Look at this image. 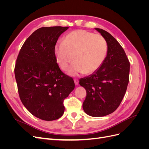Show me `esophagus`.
<instances>
[{
  "mask_svg": "<svg viewBox=\"0 0 149 149\" xmlns=\"http://www.w3.org/2000/svg\"><path fill=\"white\" fill-rule=\"evenodd\" d=\"M74 84H75V85H78V83H79L78 79H74Z\"/></svg>",
  "mask_w": 149,
  "mask_h": 149,
  "instance_id": "esophagus-1",
  "label": "esophagus"
}]
</instances>
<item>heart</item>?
Masks as SVG:
<instances>
[{"label": "heart", "instance_id": "obj_1", "mask_svg": "<svg viewBox=\"0 0 149 149\" xmlns=\"http://www.w3.org/2000/svg\"><path fill=\"white\" fill-rule=\"evenodd\" d=\"M54 53L57 63L63 70L67 68L74 58L75 61L67 73L76 76L84 73L91 74L100 68L107 57L108 45L100 34L78 30L67 35L63 41L58 42Z\"/></svg>", "mask_w": 149, "mask_h": 149}]
</instances>
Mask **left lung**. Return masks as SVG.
<instances>
[{"label": "left lung", "instance_id": "8db88e82", "mask_svg": "<svg viewBox=\"0 0 149 149\" xmlns=\"http://www.w3.org/2000/svg\"><path fill=\"white\" fill-rule=\"evenodd\" d=\"M95 29L106 40L107 55L97 71L79 79V84L86 91L84 111L90 116L102 117L115 111L123 100L129 81L130 63L116 38L105 30Z\"/></svg>", "mask_w": 149, "mask_h": 149}]
</instances>
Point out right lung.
<instances>
[{"label": "right lung", "instance_id": "1", "mask_svg": "<svg viewBox=\"0 0 149 149\" xmlns=\"http://www.w3.org/2000/svg\"><path fill=\"white\" fill-rule=\"evenodd\" d=\"M68 29L58 26L35 30L17 58L14 72L20 100L31 114L44 120L61 118L63 101L74 88L73 78L61 71L54 53L58 38Z\"/></svg>", "mask_w": 149, "mask_h": 149}]
</instances>
